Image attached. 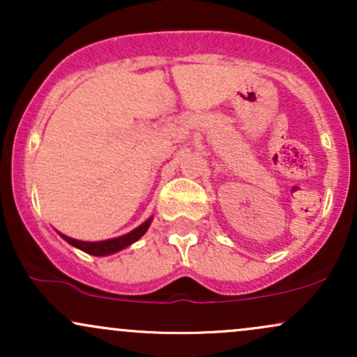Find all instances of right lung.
<instances>
[{"label": "right lung", "instance_id": "right-lung-1", "mask_svg": "<svg viewBox=\"0 0 357 357\" xmlns=\"http://www.w3.org/2000/svg\"><path fill=\"white\" fill-rule=\"evenodd\" d=\"M149 225H151V220H147L146 223H142L141 227H137L136 230L127 233V235L117 236V238H112V240H104V241H80V240H73L70 236L61 235V233L60 236L65 241H68V243L73 245V247L80 248L82 252L90 253V255H96V257H104V255H110V253H116L119 250L129 247V245H132L134 241H137L142 235H144L147 228H149Z\"/></svg>", "mask_w": 357, "mask_h": 357}]
</instances>
